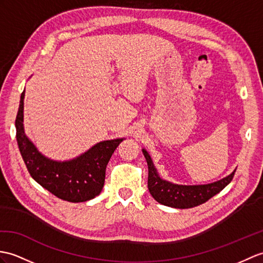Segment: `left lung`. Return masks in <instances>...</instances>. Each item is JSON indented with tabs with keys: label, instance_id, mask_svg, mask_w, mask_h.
Wrapping results in <instances>:
<instances>
[{
	"label": "left lung",
	"instance_id": "obj_1",
	"mask_svg": "<svg viewBox=\"0 0 263 263\" xmlns=\"http://www.w3.org/2000/svg\"><path fill=\"white\" fill-rule=\"evenodd\" d=\"M142 152L146 162H148V188L151 196L158 203L169 207H175V209H192V207L204 204L205 201L215 196L216 194L227 187L233 179L235 174L234 170L230 176L213 182V184L197 186L175 185L160 178L148 152L144 149Z\"/></svg>",
	"mask_w": 263,
	"mask_h": 263
}]
</instances>
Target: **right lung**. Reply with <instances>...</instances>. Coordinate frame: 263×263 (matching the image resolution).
Masks as SVG:
<instances>
[{
    "label": "right lung",
    "mask_w": 263,
    "mask_h": 263,
    "mask_svg": "<svg viewBox=\"0 0 263 263\" xmlns=\"http://www.w3.org/2000/svg\"><path fill=\"white\" fill-rule=\"evenodd\" d=\"M23 99L21 94L15 127L16 141L22 159L32 178L60 199L81 203L100 195L105 181L106 166L123 139L107 140L70 161L48 159L36 150L23 129Z\"/></svg>",
    "instance_id": "obj_1"
}]
</instances>
